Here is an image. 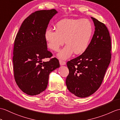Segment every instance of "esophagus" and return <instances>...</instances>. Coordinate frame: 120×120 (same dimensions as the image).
I'll list each match as a JSON object with an SVG mask.
<instances>
[{
    "label": "esophagus",
    "mask_w": 120,
    "mask_h": 120,
    "mask_svg": "<svg viewBox=\"0 0 120 120\" xmlns=\"http://www.w3.org/2000/svg\"><path fill=\"white\" fill-rule=\"evenodd\" d=\"M59 63H60V64L61 65H65L66 64V62L64 61H63L62 60H59Z\"/></svg>",
    "instance_id": "1"
}]
</instances>
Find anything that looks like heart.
Segmentation results:
<instances>
[{
	"label": "heart",
	"instance_id": "obj_1",
	"mask_svg": "<svg viewBox=\"0 0 120 120\" xmlns=\"http://www.w3.org/2000/svg\"><path fill=\"white\" fill-rule=\"evenodd\" d=\"M55 28L46 30L45 39L49 48L55 52L59 51L65 42L67 44L58 55L62 59H68L73 52L77 55L84 52L93 33V25L86 19H63L56 24Z\"/></svg>",
	"mask_w": 120,
	"mask_h": 120
}]
</instances>
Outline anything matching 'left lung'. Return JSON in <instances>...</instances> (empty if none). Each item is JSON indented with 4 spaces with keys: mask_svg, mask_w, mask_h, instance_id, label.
<instances>
[{
    "mask_svg": "<svg viewBox=\"0 0 120 120\" xmlns=\"http://www.w3.org/2000/svg\"><path fill=\"white\" fill-rule=\"evenodd\" d=\"M95 26L93 38L82 54L67 62L68 90L80 98L91 95L100 87L111 58V38L106 26L91 17Z\"/></svg>",
    "mask_w": 120,
    "mask_h": 120,
    "instance_id": "1",
    "label": "left lung"
}]
</instances>
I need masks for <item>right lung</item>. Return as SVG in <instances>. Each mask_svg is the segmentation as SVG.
Masks as SVG:
<instances>
[{
	"instance_id": "add662e5",
	"label": "right lung",
	"mask_w": 120,
	"mask_h": 120,
	"mask_svg": "<svg viewBox=\"0 0 120 120\" xmlns=\"http://www.w3.org/2000/svg\"><path fill=\"white\" fill-rule=\"evenodd\" d=\"M56 10H40L32 13L22 22L14 41L13 70L20 90L35 96L45 90L50 73L59 68L56 58L47 49L45 32ZM49 58L47 62L43 61Z\"/></svg>"
}]
</instances>
